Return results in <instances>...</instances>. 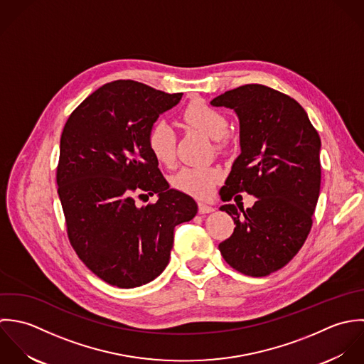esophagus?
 I'll list each match as a JSON object with an SVG mask.
<instances>
[{"instance_id":"1","label":"esophagus","mask_w":364,"mask_h":364,"mask_svg":"<svg viewBox=\"0 0 364 364\" xmlns=\"http://www.w3.org/2000/svg\"><path fill=\"white\" fill-rule=\"evenodd\" d=\"M198 213L200 214H211V213H214V208L213 207H210V205H207V204H203V203H200L198 204Z\"/></svg>"}]
</instances>
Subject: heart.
I'll return each instance as SVG.
<instances>
[{"mask_svg": "<svg viewBox=\"0 0 364 364\" xmlns=\"http://www.w3.org/2000/svg\"><path fill=\"white\" fill-rule=\"evenodd\" d=\"M181 118L190 128L217 141L226 135L229 128L225 115L203 100L191 101L184 108ZM147 146L159 163L173 166L176 160V136L170 125L164 122L154 124L147 136ZM220 178L222 173L217 167H183L173 176L171 184L178 191L196 198H208Z\"/></svg>", "mask_w": 364, "mask_h": 364, "instance_id": "b5f03b06", "label": "heart"}]
</instances>
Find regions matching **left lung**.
<instances>
[{"label": "left lung", "instance_id": "left-lung-1", "mask_svg": "<svg viewBox=\"0 0 364 364\" xmlns=\"http://www.w3.org/2000/svg\"><path fill=\"white\" fill-rule=\"evenodd\" d=\"M230 108L240 125V154L220 188L256 197L252 208L225 204L235 229L219 243L225 262L242 274L264 277L284 267L302 247L321 188V139L305 109L262 84L229 90L211 101Z\"/></svg>", "mask_w": 364, "mask_h": 364}]
</instances>
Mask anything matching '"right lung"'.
<instances>
[{
	"label": "right lung",
	"instance_id": "1",
	"mask_svg": "<svg viewBox=\"0 0 364 364\" xmlns=\"http://www.w3.org/2000/svg\"><path fill=\"white\" fill-rule=\"evenodd\" d=\"M181 95L134 80L111 81L63 128L56 181L68 236L80 260L111 286L154 280L168 263L174 228L197 214L190 196L168 187L147 146L159 115ZM153 193L156 203L137 207L136 198Z\"/></svg>",
	"mask_w": 364,
	"mask_h": 364
}]
</instances>
